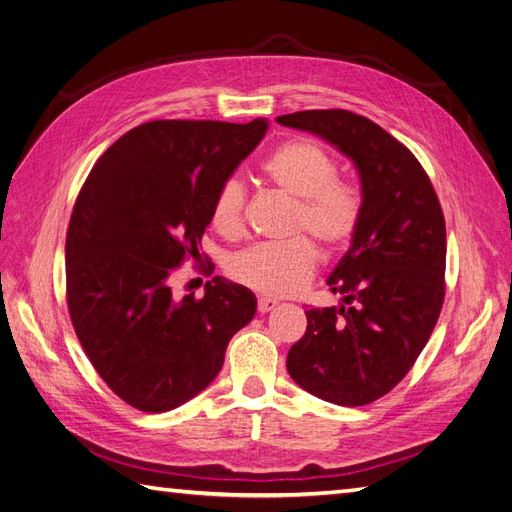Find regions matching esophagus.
Here are the masks:
<instances>
[{"label": "esophagus", "instance_id": "esophagus-1", "mask_svg": "<svg viewBox=\"0 0 512 512\" xmlns=\"http://www.w3.org/2000/svg\"><path fill=\"white\" fill-rule=\"evenodd\" d=\"M275 307H277V301L271 299V297H260L258 303H256L258 314H267V312H271V309H275Z\"/></svg>", "mask_w": 512, "mask_h": 512}]
</instances>
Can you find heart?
Instances as JSON below:
<instances>
[{"mask_svg":"<svg viewBox=\"0 0 512 512\" xmlns=\"http://www.w3.org/2000/svg\"><path fill=\"white\" fill-rule=\"evenodd\" d=\"M262 177L294 200L290 235H307L322 254L344 252L363 218V194L352 181L337 177L331 153L307 138L282 143L262 162ZM247 190L239 177H228L213 196L211 226L224 239H237L245 228ZM318 252L305 237L284 243H260L232 256L228 275L241 286L267 297H286L312 280Z\"/></svg>","mask_w":512,"mask_h":512,"instance_id":"1","label":"heart"}]
</instances>
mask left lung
<instances>
[{"label":"left lung","mask_w":512,"mask_h":512,"mask_svg":"<svg viewBox=\"0 0 512 512\" xmlns=\"http://www.w3.org/2000/svg\"><path fill=\"white\" fill-rule=\"evenodd\" d=\"M314 132L354 162L363 218L329 277L344 305L307 309L286 367L301 389L337 406H367L406 378L444 303L446 226L414 153L378 123L344 108L277 117Z\"/></svg>","instance_id":"1"}]
</instances>
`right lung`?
I'll return each mask as SVG.
<instances>
[{"label":"right lung","instance_id":"add662e5","mask_svg":"<svg viewBox=\"0 0 512 512\" xmlns=\"http://www.w3.org/2000/svg\"><path fill=\"white\" fill-rule=\"evenodd\" d=\"M265 132V119L147 121L102 153L76 196L70 320L98 376L136 410L168 412L207 389L256 314L245 286L213 277L203 299H175L168 280L200 258L215 192Z\"/></svg>","mask_w":512,"mask_h":512}]
</instances>
